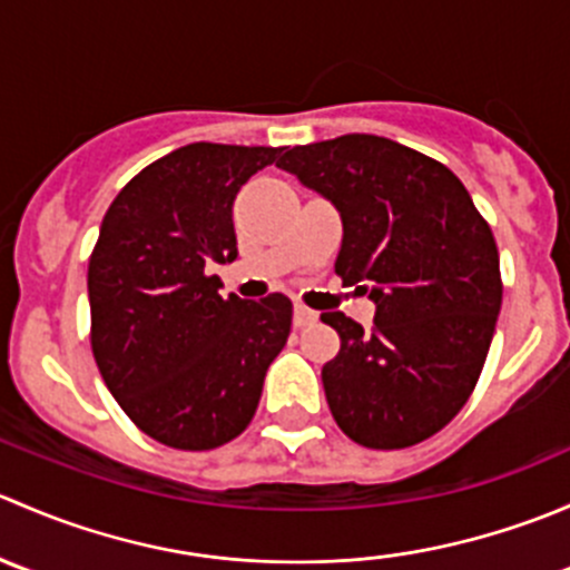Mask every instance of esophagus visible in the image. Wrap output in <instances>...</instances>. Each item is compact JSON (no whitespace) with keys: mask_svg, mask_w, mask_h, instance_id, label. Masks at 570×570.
Listing matches in <instances>:
<instances>
[{"mask_svg":"<svg viewBox=\"0 0 570 570\" xmlns=\"http://www.w3.org/2000/svg\"><path fill=\"white\" fill-rule=\"evenodd\" d=\"M317 317H320V314L312 312V308L295 306V327H308V325H314V322H317Z\"/></svg>","mask_w":570,"mask_h":570,"instance_id":"obj_1","label":"esophagus"}]
</instances>
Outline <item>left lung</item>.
Segmentation results:
<instances>
[{"instance_id":"1","label":"left lung","mask_w":570,"mask_h":570,"mask_svg":"<svg viewBox=\"0 0 570 570\" xmlns=\"http://www.w3.org/2000/svg\"><path fill=\"white\" fill-rule=\"evenodd\" d=\"M342 215V284L375 301L364 333L342 312L322 322L342 350L322 366L344 435L370 450H405L465 405L502 308L491 226L446 165L377 135L286 148L278 159Z\"/></svg>"}]
</instances>
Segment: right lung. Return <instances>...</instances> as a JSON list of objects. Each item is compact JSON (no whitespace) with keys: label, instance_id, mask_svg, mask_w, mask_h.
Here are the masks:
<instances>
[{"label":"right lung","instance_id":"right-lung-1","mask_svg":"<svg viewBox=\"0 0 570 570\" xmlns=\"http://www.w3.org/2000/svg\"><path fill=\"white\" fill-rule=\"evenodd\" d=\"M284 148L189 142L131 178L90 253V347L126 416L154 441L204 452L250 424L284 350L292 301L220 297L237 258L234 198Z\"/></svg>","mask_w":570,"mask_h":570}]
</instances>
